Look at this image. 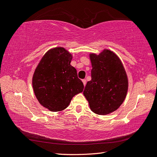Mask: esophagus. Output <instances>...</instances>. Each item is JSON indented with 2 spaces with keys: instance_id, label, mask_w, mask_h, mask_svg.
I'll return each instance as SVG.
<instances>
[{
  "instance_id": "1",
  "label": "esophagus",
  "mask_w": 157,
  "mask_h": 157,
  "mask_svg": "<svg viewBox=\"0 0 157 157\" xmlns=\"http://www.w3.org/2000/svg\"><path fill=\"white\" fill-rule=\"evenodd\" d=\"M82 82H83L84 86H86V79H82Z\"/></svg>"
}]
</instances>
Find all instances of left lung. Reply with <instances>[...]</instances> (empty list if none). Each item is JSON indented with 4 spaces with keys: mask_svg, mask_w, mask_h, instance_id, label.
<instances>
[{
    "mask_svg": "<svg viewBox=\"0 0 157 157\" xmlns=\"http://www.w3.org/2000/svg\"><path fill=\"white\" fill-rule=\"evenodd\" d=\"M91 80L86 83L84 95L91 110L106 115L123 104L128 89V79L123 63L115 53L105 49L99 55L91 53Z\"/></svg>",
    "mask_w": 157,
    "mask_h": 157,
    "instance_id": "8db88e82",
    "label": "left lung"
}]
</instances>
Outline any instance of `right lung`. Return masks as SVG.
Here are the masks:
<instances>
[{
    "label": "right lung",
    "instance_id": "right-lung-1",
    "mask_svg": "<svg viewBox=\"0 0 157 157\" xmlns=\"http://www.w3.org/2000/svg\"><path fill=\"white\" fill-rule=\"evenodd\" d=\"M72 55L62 47L49 50L34 71L33 86L39 103L51 111H62L84 84L71 65Z\"/></svg>",
    "mask_w": 157,
    "mask_h": 157
}]
</instances>
